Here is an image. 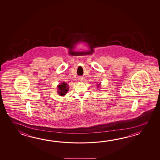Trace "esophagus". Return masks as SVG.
<instances>
[{"mask_svg": "<svg viewBox=\"0 0 160 160\" xmlns=\"http://www.w3.org/2000/svg\"><path fill=\"white\" fill-rule=\"evenodd\" d=\"M79 80H80V81H82V78H79Z\"/></svg>", "mask_w": 160, "mask_h": 160, "instance_id": "1", "label": "esophagus"}]
</instances>
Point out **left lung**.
<instances>
[{"instance_id": "8db88e82", "label": "left lung", "mask_w": 160, "mask_h": 160, "mask_svg": "<svg viewBox=\"0 0 160 160\" xmlns=\"http://www.w3.org/2000/svg\"><path fill=\"white\" fill-rule=\"evenodd\" d=\"M100 86V85H98V86H97V88H98L99 86Z\"/></svg>"}]
</instances>
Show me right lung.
<instances>
[{"instance_id":"right-lung-1","label":"right lung","mask_w":160,"mask_h":160,"mask_svg":"<svg viewBox=\"0 0 160 160\" xmlns=\"http://www.w3.org/2000/svg\"><path fill=\"white\" fill-rule=\"evenodd\" d=\"M58 93L59 95H65L68 90V86L67 83L63 82L61 85H58Z\"/></svg>"}]
</instances>
